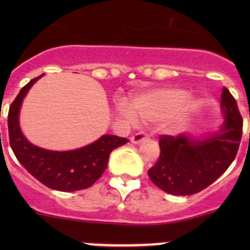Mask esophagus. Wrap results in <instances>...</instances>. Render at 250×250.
I'll return each mask as SVG.
<instances>
[{"label": "esophagus", "instance_id": "1", "mask_svg": "<svg viewBox=\"0 0 250 250\" xmlns=\"http://www.w3.org/2000/svg\"><path fill=\"white\" fill-rule=\"evenodd\" d=\"M146 139H148V134H146V133H144V132H139L130 138V141H132L133 144H140L141 141H144Z\"/></svg>", "mask_w": 250, "mask_h": 250}]
</instances>
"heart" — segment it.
<instances>
[{
  "instance_id": "heart-1",
  "label": "heart",
  "mask_w": 250,
  "mask_h": 250,
  "mask_svg": "<svg viewBox=\"0 0 250 250\" xmlns=\"http://www.w3.org/2000/svg\"><path fill=\"white\" fill-rule=\"evenodd\" d=\"M186 98L188 93L179 88H160L134 97L130 102L132 109L122 105L121 112L129 121H135V116L144 121H158L181 104L170 116V122L174 125H183L196 109V104L192 100L183 103Z\"/></svg>"
}]
</instances>
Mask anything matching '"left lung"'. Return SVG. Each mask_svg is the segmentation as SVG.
<instances>
[{"label": "left lung", "mask_w": 250, "mask_h": 250, "mask_svg": "<svg viewBox=\"0 0 250 250\" xmlns=\"http://www.w3.org/2000/svg\"><path fill=\"white\" fill-rule=\"evenodd\" d=\"M221 109L225 121L218 133L196 140L186 134L161 135L160 157L148 176L157 188L175 196L197 193L230 167L238 151L243 120L236 99L224 87Z\"/></svg>", "instance_id": "1"}]
</instances>
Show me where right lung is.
Here are the masks:
<instances>
[{"instance_id": "add662e5", "label": "right lung", "mask_w": 250, "mask_h": 250, "mask_svg": "<svg viewBox=\"0 0 250 250\" xmlns=\"http://www.w3.org/2000/svg\"><path fill=\"white\" fill-rule=\"evenodd\" d=\"M41 76L21 88L9 106V144L17 160L40 183L53 190L71 192L90 188L107 167L111 151L128 143L125 138L103 135L94 143L71 151H50L29 143L19 125V110L26 93Z\"/></svg>"}]
</instances>
